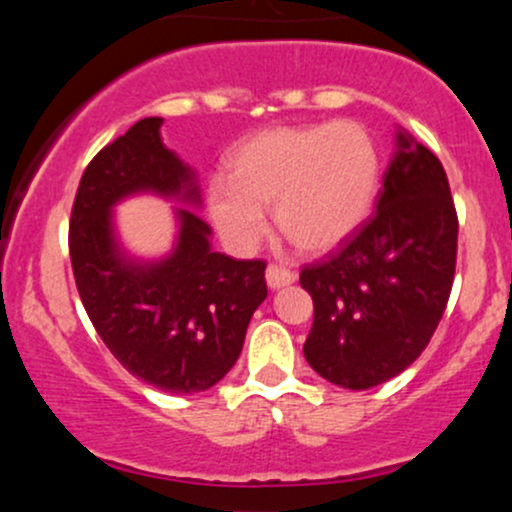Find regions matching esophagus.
Returning <instances> with one entry per match:
<instances>
[{"label":"esophagus","instance_id":"34e87169","mask_svg":"<svg viewBox=\"0 0 512 512\" xmlns=\"http://www.w3.org/2000/svg\"><path fill=\"white\" fill-rule=\"evenodd\" d=\"M296 281V274L291 272V269L286 267H279V264H269L267 267V286L269 289H284V286H289Z\"/></svg>","mask_w":512,"mask_h":512}]
</instances>
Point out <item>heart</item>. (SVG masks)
Returning a JSON list of instances; mask_svg holds the SVG:
<instances>
[{"mask_svg": "<svg viewBox=\"0 0 512 512\" xmlns=\"http://www.w3.org/2000/svg\"><path fill=\"white\" fill-rule=\"evenodd\" d=\"M228 180L207 187L209 219L223 243L250 252L267 231L262 209L293 248L322 255L349 240L373 207L380 151L351 120L272 127L240 142L226 161Z\"/></svg>", "mask_w": 512, "mask_h": 512, "instance_id": "1", "label": "heart"}]
</instances>
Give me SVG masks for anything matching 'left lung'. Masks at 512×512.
Returning a JSON list of instances; mask_svg holds the SVG:
<instances>
[{
    "label": "left lung",
    "instance_id": "left-lung-1",
    "mask_svg": "<svg viewBox=\"0 0 512 512\" xmlns=\"http://www.w3.org/2000/svg\"><path fill=\"white\" fill-rule=\"evenodd\" d=\"M457 260V211L433 151L397 132L375 214L325 262L305 264L315 305L303 344L317 375L368 390L409 368L448 305Z\"/></svg>",
    "mask_w": 512,
    "mask_h": 512
}]
</instances>
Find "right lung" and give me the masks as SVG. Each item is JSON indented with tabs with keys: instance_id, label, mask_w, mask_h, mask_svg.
<instances>
[{
	"instance_id": "obj_1",
	"label": "right lung",
	"mask_w": 512,
	"mask_h": 512,
	"mask_svg": "<svg viewBox=\"0 0 512 512\" xmlns=\"http://www.w3.org/2000/svg\"><path fill=\"white\" fill-rule=\"evenodd\" d=\"M163 117H144L101 149L81 175L69 257L93 327L129 373L173 395L214 387L243 351L250 317L267 298L262 260L211 250V228L179 208V238L161 261L127 256L112 207L154 191L199 207L195 170L161 142Z\"/></svg>"
}]
</instances>
